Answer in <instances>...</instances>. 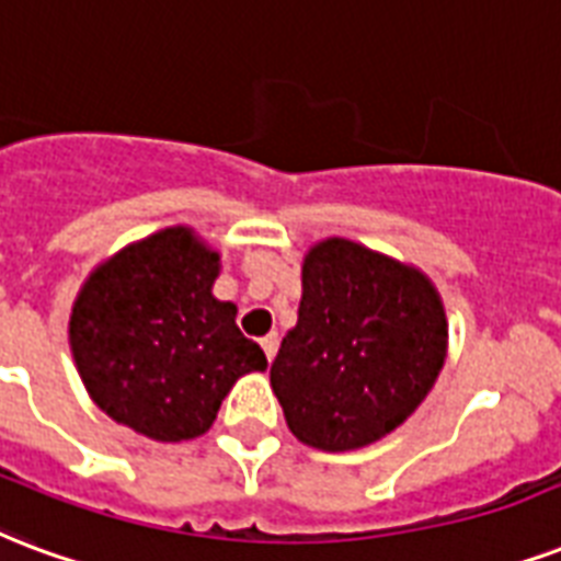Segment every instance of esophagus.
I'll return each mask as SVG.
<instances>
[{
  "label": "esophagus",
  "mask_w": 561,
  "mask_h": 561,
  "mask_svg": "<svg viewBox=\"0 0 561 561\" xmlns=\"http://www.w3.org/2000/svg\"><path fill=\"white\" fill-rule=\"evenodd\" d=\"M262 350H264V356H267V362H273L276 350H279V332H271V335H264L262 337Z\"/></svg>",
  "instance_id": "esophagus-1"
}]
</instances>
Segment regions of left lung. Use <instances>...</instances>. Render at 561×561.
<instances>
[{
  "label": "left lung",
  "instance_id": "left-lung-1",
  "mask_svg": "<svg viewBox=\"0 0 561 561\" xmlns=\"http://www.w3.org/2000/svg\"><path fill=\"white\" fill-rule=\"evenodd\" d=\"M447 356V320L421 271L329 238L306 255L297 327L271 385L288 430L318 450H358L423 403Z\"/></svg>",
  "mask_w": 561,
  "mask_h": 561
}]
</instances>
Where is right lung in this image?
Returning <instances> with one entry per match:
<instances>
[{"mask_svg":"<svg viewBox=\"0 0 561 561\" xmlns=\"http://www.w3.org/2000/svg\"><path fill=\"white\" fill-rule=\"evenodd\" d=\"M220 255L185 226L149 234L96 267L70 318V347L93 403L156 442H187L217 417L264 350L214 299Z\"/></svg>","mask_w":561,"mask_h":561,"instance_id":"obj_1","label":"right lung"}]
</instances>
